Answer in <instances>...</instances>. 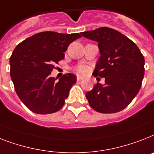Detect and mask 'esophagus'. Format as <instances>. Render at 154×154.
<instances>
[{
    "instance_id": "34e87169",
    "label": "esophagus",
    "mask_w": 154,
    "mask_h": 154,
    "mask_svg": "<svg viewBox=\"0 0 154 154\" xmlns=\"http://www.w3.org/2000/svg\"><path fill=\"white\" fill-rule=\"evenodd\" d=\"M82 79H83V78H82L81 77H79V76H77V81H81Z\"/></svg>"
}]
</instances>
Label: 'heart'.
Returning a JSON list of instances; mask_svg holds the SVG:
<instances>
[{
	"mask_svg": "<svg viewBox=\"0 0 154 154\" xmlns=\"http://www.w3.org/2000/svg\"><path fill=\"white\" fill-rule=\"evenodd\" d=\"M75 71L80 75H85L88 73V68L86 65L79 64L75 67Z\"/></svg>",
	"mask_w": 154,
	"mask_h": 154,
	"instance_id": "b5f03b06",
	"label": "heart"
}]
</instances>
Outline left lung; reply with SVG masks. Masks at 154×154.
I'll use <instances>...</instances> for the list:
<instances>
[{
  "instance_id": "8db88e82",
  "label": "left lung",
  "mask_w": 154,
  "mask_h": 154,
  "mask_svg": "<svg viewBox=\"0 0 154 154\" xmlns=\"http://www.w3.org/2000/svg\"><path fill=\"white\" fill-rule=\"evenodd\" d=\"M81 35L98 42L100 57L93 76L104 77L85 94L89 105L100 113H116L129 105L139 92L145 59L137 45L118 31L103 27Z\"/></svg>"
}]
</instances>
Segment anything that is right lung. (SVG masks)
Returning a JSON list of instances; mask_svg holds the SVG:
<instances>
[{
  "label": "right lung",
  "mask_w": 154,
  "mask_h": 154,
  "mask_svg": "<svg viewBox=\"0 0 154 154\" xmlns=\"http://www.w3.org/2000/svg\"><path fill=\"white\" fill-rule=\"evenodd\" d=\"M81 37L79 33L39 32L14 49L10 57V76L16 94L32 112L51 114L63 107L76 76L66 73L57 81L50 74L54 64L65 57L69 45Z\"/></svg>",
  "instance_id": "right-lung-1"
}]
</instances>
